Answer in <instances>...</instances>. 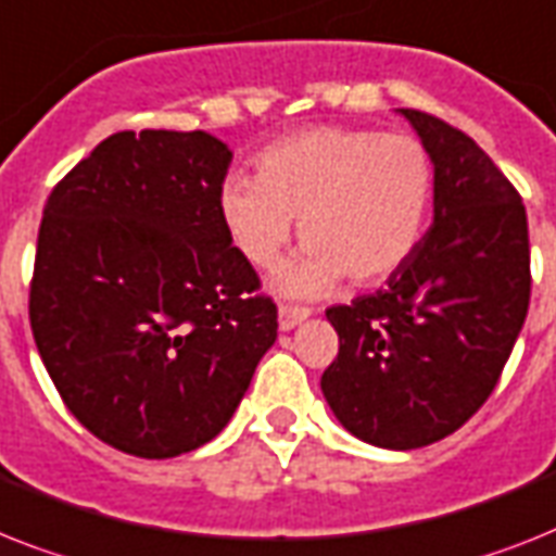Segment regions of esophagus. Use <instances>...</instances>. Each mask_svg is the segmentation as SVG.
Masks as SVG:
<instances>
[{
  "label": "esophagus",
  "mask_w": 556,
  "mask_h": 556,
  "mask_svg": "<svg viewBox=\"0 0 556 556\" xmlns=\"http://www.w3.org/2000/svg\"><path fill=\"white\" fill-rule=\"evenodd\" d=\"M308 314L311 311L305 308V305H291V302H282V305H279V328H282V331H291V328H296L302 319H308Z\"/></svg>",
  "instance_id": "obj_1"
}]
</instances>
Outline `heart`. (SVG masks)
<instances>
[{
  "label": "heart",
  "instance_id": "1",
  "mask_svg": "<svg viewBox=\"0 0 556 556\" xmlns=\"http://www.w3.org/2000/svg\"><path fill=\"white\" fill-rule=\"evenodd\" d=\"M434 197V160L410 134L311 128L256 156V176L228 174L219 219L237 251L270 268L300 219L302 251L277 286L317 296L337 279L368 286L417 251Z\"/></svg>",
  "mask_w": 556,
  "mask_h": 556
}]
</instances>
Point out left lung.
Here are the masks:
<instances>
[{"label": "left lung", "instance_id": "1", "mask_svg": "<svg viewBox=\"0 0 556 556\" xmlns=\"http://www.w3.org/2000/svg\"><path fill=\"white\" fill-rule=\"evenodd\" d=\"M434 160V225L386 288L325 311L340 354L323 394L380 448L454 434L497 386L531 300L520 193L468 134L400 108Z\"/></svg>", "mask_w": 556, "mask_h": 556}]
</instances>
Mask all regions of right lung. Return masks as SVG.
<instances>
[{
	"label": "right lung",
	"mask_w": 556,
	"mask_h": 556,
	"mask_svg": "<svg viewBox=\"0 0 556 556\" xmlns=\"http://www.w3.org/2000/svg\"><path fill=\"white\" fill-rule=\"evenodd\" d=\"M231 156L205 130H119L45 202L36 349L67 410L134 457L214 440L277 340V305L219 219Z\"/></svg>",
	"instance_id": "1"
}]
</instances>
